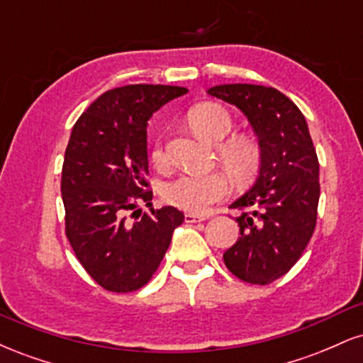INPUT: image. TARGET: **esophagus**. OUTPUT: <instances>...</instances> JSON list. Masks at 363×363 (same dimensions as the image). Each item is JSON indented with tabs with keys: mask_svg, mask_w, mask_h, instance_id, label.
<instances>
[{
	"mask_svg": "<svg viewBox=\"0 0 363 363\" xmlns=\"http://www.w3.org/2000/svg\"><path fill=\"white\" fill-rule=\"evenodd\" d=\"M208 215H199V213H186L184 215V220L187 223H196V222H203V220H206Z\"/></svg>",
	"mask_w": 363,
	"mask_h": 363,
	"instance_id": "obj_1",
	"label": "esophagus"
}]
</instances>
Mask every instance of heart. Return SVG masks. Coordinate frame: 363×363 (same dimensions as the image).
I'll return each instance as SVG.
<instances>
[{
	"label": "heart",
	"instance_id": "heart-1",
	"mask_svg": "<svg viewBox=\"0 0 363 363\" xmlns=\"http://www.w3.org/2000/svg\"><path fill=\"white\" fill-rule=\"evenodd\" d=\"M189 126L206 143L216 145L232 129V118L222 106L216 104H199L187 114ZM220 164L227 170L237 184L252 181L259 170L261 152L252 140L245 136H234L223 141L216 147ZM152 160L162 167L165 164V153L162 143H157L152 152ZM228 194V181L223 174L213 172L206 176L184 174L164 187V199L169 205L191 211L205 213L213 203L223 199Z\"/></svg>",
	"mask_w": 363,
	"mask_h": 363
}]
</instances>
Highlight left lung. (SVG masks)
Masks as SVG:
<instances>
[{"label":"left lung","mask_w":363,"mask_h":363,"mask_svg":"<svg viewBox=\"0 0 363 363\" xmlns=\"http://www.w3.org/2000/svg\"><path fill=\"white\" fill-rule=\"evenodd\" d=\"M208 94L244 112L261 150L259 174L232 203L240 237L223 254L239 280L268 285L302 256L318 220L319 162L303 114L272 86L230 83Z\"/></svg>","instance_id":"obj_1"}]
</instances>
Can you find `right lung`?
I'll list each match as a JSON object with an SVG mask.
<instances>
[{"mask_svg":"<svg viewBox=\"0 0 363 363\" xmlns=\"http://www.w3.org/2000/svg\"><path fill=\"white\" fill-rule=\"evenodd\" d=\"M184 94V86L172 85L119 86L91 102L73 126L61 176L66 237L102 289L126 294L147 285L184 222L174 206L150 215L140 210L153 198L148 119Z\"/></svg>","mask_w":363,"mask_h":363,"instance_id":"1","label":"right lung"}]
</instances>
